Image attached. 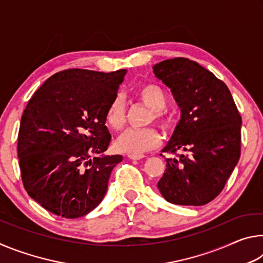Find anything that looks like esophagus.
Wrapping results in <instances>:
<instances>
[{
    "instance_id": "34e87169",
    "label": "esophagus",
    "mask_w": 263,
    "mask_h": 263,
    "mask_svg": "<svg viewBox=\"0 0 263 263\" xmlns=\"http://www.w3.org/2000/svg\"><path fill=\"white\" fill-rule=\"evenodd\" d=\"M127 157L131 160H140L142 158H145L144 154H127Z\"/></svg>"
}]
</instances>
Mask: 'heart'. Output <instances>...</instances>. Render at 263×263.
Listing matches in <instances>:
<instances>
[{"mask_svg":"<svg viewBox=\"0 0 263 263\" xmlns=\"http://www.w3.org/2000/svg\"><path fill=\"white\" fill-rule=\"evenodd\" d=\"M136 96L152 111L151 121L157 122L164 130L171 127L172 119L164 112L167 105V95L163 89L155 83L142 84L136 90ZM126 121L125 103L122 96H115L105 111V122L112 130H121ZM161 144V136L155 127L128 128L116 140L119 152L128 154H142Z\"/></svg>","mask_w":263,"mask_h":263,"instance_id":"1","label":"heart"}]
</instances>
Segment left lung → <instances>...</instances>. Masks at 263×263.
Returning <instances> with one entry per match:
<instances>
[{
	"mask_svg": "<svg viewBox=\"0 0 263 263\" xmlns=\"http://www.w3.org/2000/svg\"><path fill=\"white\" fill-rule=\"evenodd\" d=\"M153 73L181 108L163 149L176 157L166 160L158 188L169 203L204 205L221 193L239 161L241 116L228 86L196 61L173 58L154 65Z\"/></svg>",
	"mask_w": 263,
	"mask_h": 263,
	"instance_id": "8db88e82",
	"label": "left lung"
}]
</instances>
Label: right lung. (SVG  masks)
<instances>
[{
	"mask_svg": "<svg viewBox=\"0 0 263 263\" xmlns=\"http://www.w3.org/2000/svg\"><path fill=\"white\" fill-rule=\"evenodd\" d=\"M125 69L70 68L48 78L21 119L17 154L31 198L64 218L87 215L102 202L122 155H101L111 135L105 111Z\"/></svg>",
	"mask_w": 263,
	"mask_h": 263,
	"instance_id": "1",
	"label": "right lung"
}]
</instances>
